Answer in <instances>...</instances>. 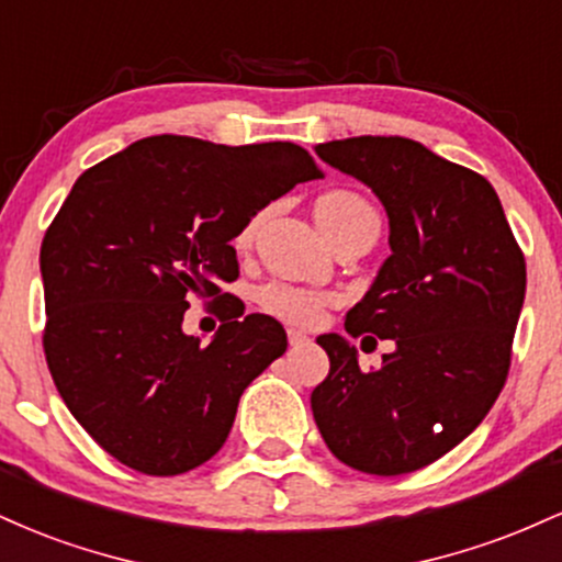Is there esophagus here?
Here are the masks:
<instances>
[{"instance_id":"34e87169","label":"esophagus","mask_w":562,"mask_h":562,"mask_svg":"<svg viewBox=\"0 0 562 562\" xmlns=\"http://www.w3.org/2000/svg\"><path fill=\"white\" fill-rule=\"evenodd\" d=\"M288 340H290V346H306L308 335H303L301 330H288Z\"/></svg>"}]
</instances>
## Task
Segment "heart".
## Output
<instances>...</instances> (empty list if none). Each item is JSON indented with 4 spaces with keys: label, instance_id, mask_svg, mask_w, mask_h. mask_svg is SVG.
I'll list each match as a JSON object with an SVG mask.
<instances>
[{
    "label": "heart",
    "instance_id": "1",
    "mask_svg": "<svg viewBox=\"0 0 562 562\" xmlns=\"http://www.w3.org/2000/svg\"><path fill=\"white\" fill-rule=\"evenodd\" d=\"M357 211H370V205L364 203L362 198L353 195V192H327L317 200L314 205V214H317L319 227H327V224L340 222V218L357 214ZM256 232V218L248 222L240 229V235L235 237V243L248 245L250 237ZM327 295L317 293V290L308 288H299V285H288V282H269L259 290V303L267 314L272 317L290 322V325H301V327H314L319 325L322 317H325V306H327Z\"/></svg>",
    "mask_w": 562,
    "mask_h": 562
}]
</instances>
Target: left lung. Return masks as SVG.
I'll use <instances>...</instances> for the list:
<instances>
[{
	"mask_svg": "<svg viewBox=\"0 0 562 562\" xmlns=\"http://www.w3.org/2000/svg\"><path fill=\"white\" fill-rule=\"evenodd\" d=\"M375 192L391 256L346 330L393 340L364 372L344 335H319L330 372L312 391L322 438L348 468L404 475L454 449L488 415L509 370L526 261L494 187L406 137L314 147Z\"/></svg>",
	"mask_w": 562,
	"mask_h": 562,
	"instance_id": "8db88e82",
	"label": "left lung"
}]
</instances>
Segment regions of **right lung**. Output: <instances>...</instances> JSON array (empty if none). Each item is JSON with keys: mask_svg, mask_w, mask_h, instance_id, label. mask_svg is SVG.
<instances>
[{"mask_svg": "<svg viewBox=\"0 0 562 562\" xmlns=\"http://www.w3.org/2000/svg\"><path fill=\"white\" fill-rule=\"evenodd\" d=\"M317 177L293 142L160 134L76 179L38 256L44 353L70 415L108 454L145 475H179L224 447L243 391L285 353L288 335L224 301L228 319L203 346L184 333V312L229 295L218 288L240 274L229 243Z\"/></svg>", "mask_w": 562, "mask_h": 562, "instance_id": "1", "label": "right lung"}]
</instances>
